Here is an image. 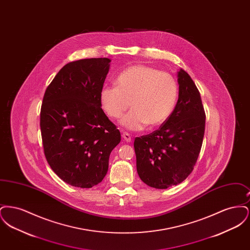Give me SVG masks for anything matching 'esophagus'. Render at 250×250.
Returning a JSON list of instances; mask_svg holds the SVG:
<instances>
[{"label":"esophagus","mask_w":250,"mask_h":250,"mask_svg":"<svg viewBox=\"0 0 250 250\" xmlns=\"http://www.w3.org/2000/svg\"><path fill=\"white\" fill-rule=\"evenodd\" d=\"M123 138L124 140L126 142V143H130L131 142V136L127 133V132H123Z\"/></svg>","instance_id":"1"}]
</instances>
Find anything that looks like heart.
<instances>
[{
	"instance_id": "obj_1",
	"label": "heart",
	"mask_w": 250,
	"mask_h": 250,
	"mask_svg": "<svg viewBox=\"0 0 250 250\" xmlns=\"http://www.w3.org/2000/svg\"><path fill=\"white\" fill-rule=\"evenodd\" d=\"M116 86H104L100 103L107 116L118 119L130 106L133 109L121 124L130 130H142L149 125L154 127L165 123L178 99V83L167 72L137 64L120 73Z\"/></svg>"
}]
</instances>
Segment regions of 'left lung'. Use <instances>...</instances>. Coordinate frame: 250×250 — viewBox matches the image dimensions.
I'll use <instances>...</instances> for the list:
<instances>
[{
  "instance_id": "obj_1",
  "label": "left lung",
  "mask_w": 250,
  "mask_h": 250,
  "mask_svg": "<svg viewBox=\"0 0 250 250\" xmlns=\"http://www.w3.org/2000/svg\"><path fill=\"white\" fill-rule=\"evenodd\" d=\"M178 101L168 119L157 130L134 142L138 174L157 189L188 178L202 149L205 112L200 92L183 69L178 72Z\"/></svg>"
}]
</instances>
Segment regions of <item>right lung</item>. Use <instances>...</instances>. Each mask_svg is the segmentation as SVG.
Segmentation results:
<instances>
[{"instance_id":"obj_1","label":"right lung","mask_w":250,"mask_h":250,"mask_svg":"<svg viewBox=\"0 0 250 250\" xmlns=\"http://www.w3.org/2000/svg\"><path fill=\"white\" fill-rule=\"evenodd\" d=\"M110 60L66 63L48 85L40 111L44 154L66 184L90 188L106 176L111 151L121 142L100 103Z\"/></svg>"}]
</instances>
